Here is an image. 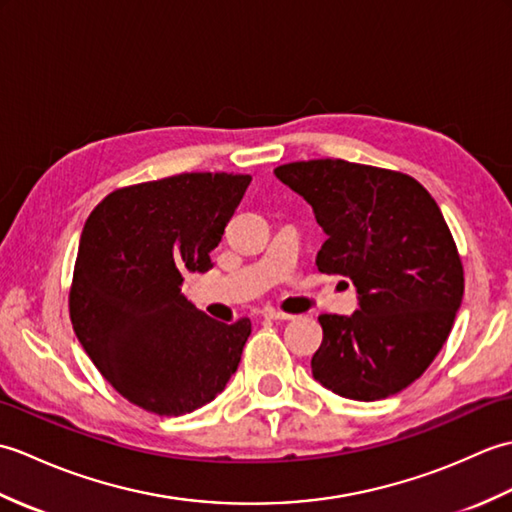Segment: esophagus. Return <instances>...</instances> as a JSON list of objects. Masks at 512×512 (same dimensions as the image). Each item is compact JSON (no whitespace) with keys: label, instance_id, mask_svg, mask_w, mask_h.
I'll list each match as a JSON object with an SVG mask.
<instances>
[{"label":"esophagus","instance_id":"34e87169","mask_svg":"<svg viewBox=\"0 0 512 512\" xmlns=\"http://www.w3.org/2000/svg\"><path fill=\"white\" fill-rule=\"evenodd\" d=\"M264 319H270V321H288V319H292V314L279 312V310H275V308H266V310H264Z\"/></svg>","mask_w":512,"mask_h":512}]
</instances>
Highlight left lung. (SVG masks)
<instances>
[{
    "mask_svg": "<svg viewBox=\"0 0 512 512\" xmlns=\"http://www.w3.org/2000/svg\"><path fill=\"white\" fill-rule=\"evenodd\" d=\"M312 206L325 242L321 273L356 288L350 317L321 314L312 376L334 394L372 402L409 387L442 350L464 295L462 262L440 206L420 182L345 160L275 169Z\"/></svg>",
    "mask_w": 512,
    "mask_h": 512,
    "instance_id": "left-lung-1",
    "label": "left lung"
}]
</instances>
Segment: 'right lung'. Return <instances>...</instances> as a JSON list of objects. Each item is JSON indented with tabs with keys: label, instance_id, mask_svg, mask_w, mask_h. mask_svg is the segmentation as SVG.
Wrapping results in <instances>:
<instances>
[{
	"label": "right lung",
	"instance_id": "add662e5",
	"mask_svg": "<svg viewBox=\"0 0 512 512\" xmlns=\"http://www.w3.org/2000/svg\"><path fill=\"white\" fill-rule=\"evenodd\" d=\"M250 184L246 173H180L114 191L83 226L70 317L118 394L158 416L189 413L235 374L250 321L226 325L182 295L204 273Z\"/></svg>",
	"mask_w": 512,
	"mask_h": 512
}]
</instances>
